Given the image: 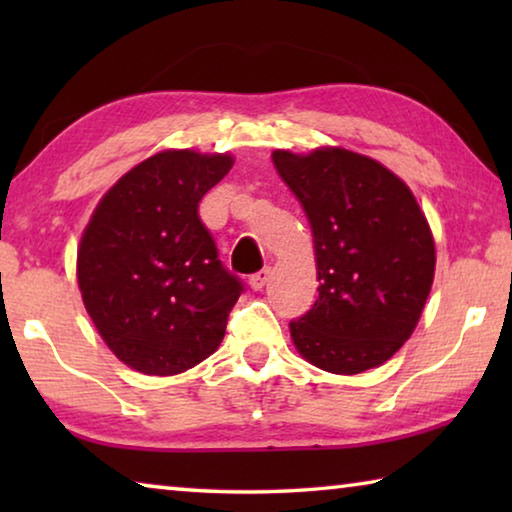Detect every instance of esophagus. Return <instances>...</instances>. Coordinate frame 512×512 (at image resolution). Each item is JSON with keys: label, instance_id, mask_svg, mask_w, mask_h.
Returning <instances> with one entry per match:
<instances>
[{"label": "esophagus", "instance_id": "34e87169", "mask_svg": "<svg viewBox=\"0 0 512 512\" xmlns=\"http://www.w3.org/2000/svg\"><path fill=\"white\" fill-rule=\"evenodd\" d=\"M271 280V268H262V271H257L255 275H250V289L253 291H262L266 287V282Z\"/></svg>", "mask_w": 512, "mask_h": 512}]
</instances>
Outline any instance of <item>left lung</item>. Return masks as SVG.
<instances>
[{"label":"left lung","instance_id":"obj_1","mask_svg":"<svg viewBox=\"0 0 512 512\" xmlns=\"http://www.w3.org/2000/svg\"><path fill=\"white\" fill-rule=\"evenodd\" d=\"M314 235L318 300L291 320L316 368L357 375L402 348L429 298L436 248L415 196L393 171L345 149L273 153Z\"/></svg>","mask_w":512,"mask_h":512}]
</instances>
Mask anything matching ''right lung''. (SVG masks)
<instances>
[{
	"label": "right lung",
	"instance_id": "1",
	"mask_svg": "<svg viewBox=\"0 0 512 512\" xmlns=\"http://www.w3.org/2000/svg\"><path fill=\"white\" fill-rule=\"evenodd\" d=\"M230 167L221 153H155L117 180L83 232V305L137 372L178 375L223 341L244 284L221 264L198 203Z\"/></svg>",
	"mask_w": 512,
	"mask_h": 512
}]
</instances>
